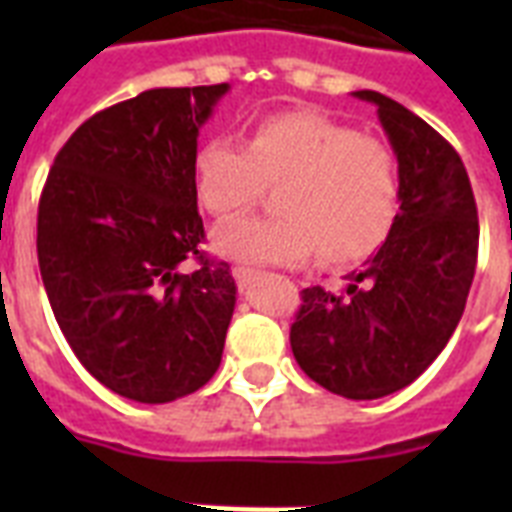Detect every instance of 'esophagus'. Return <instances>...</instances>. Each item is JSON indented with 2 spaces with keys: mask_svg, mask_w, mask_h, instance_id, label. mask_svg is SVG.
I'll return each instance as SVG.
<instances>
[{
  "mask_svg": "<svg viewBox=\"0 0 512 512\" xmlns=\"http://www.w3.org/2000/svg\"><path fill=\"white\" fill-rule=\"evenodd\" d=\"M233 276H236V284H239L241 292H247V289H252L257 281L263 279V273L249 271V268H236V271H233Z\"/></svg>",
  "mask_w": 512,
  "mask_h": 512,
  "instance_id": "obj_1",
  "label": "esophagus"
}]
</instances>
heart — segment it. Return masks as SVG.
<instances>
[{
  "label": "heart",
  "mask_w": 512,
  "mask_h": 512,
  "mask_svg": "<svg viewBox=\"0 0 512 512\" xmlns=\"http://www.w3.org/2000/svg\"><path fill=\"white\" fill-rule=\"evenodd\" d=\"M201 207L236 217L276 191V217H247L215 231L217 255L241 265H292L319 249L327 265L361 263L385 244L401 207L396 154L382 140L319 114H276L247 143L215 135L193 159Z\"/></svg>",
  "instance_id": "heart-1"
}]
</instances>
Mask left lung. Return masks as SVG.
Listing matches in <instances>:
<instances>
[{"label": "left lung", "mask_w": 512, "mask_h": 512, "mask_svg": "<svg viewBox=\"0 0 512 512\" xmlns=\"http://www.w3.org/2000/svg\"><path fill=\"white\" fill-rule=\"evenodd\" d=\"M401 172V212L345 295L300 292L289 329L297 364L321 388L353 401L406 388L457 329L478 257V212L460 154L428 122L374 90Z\"/></svg>", "instance_id": "8db88e82"}]
</instances>
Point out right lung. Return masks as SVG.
<instances>
[{"label": "right lung", "mask_w": 512, "mask_h": 512, "mask_svg": "<svg viewBox=\"0 0 512 512\" xmlns=\"http://www.w3.org/2000/svg\"><path fill=\"white\" fill-rule=\"evenodd\" d=\"M225 92L159 87L98 111L39 199L36 255L60 332L95 380L140 404L199 390L223 358L236 281L199 249L193 159Z\"/></svg>", "instance_id": "right-lung-1"}]
</instances>
